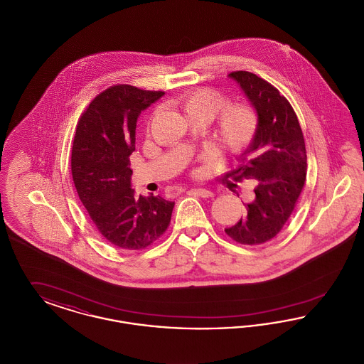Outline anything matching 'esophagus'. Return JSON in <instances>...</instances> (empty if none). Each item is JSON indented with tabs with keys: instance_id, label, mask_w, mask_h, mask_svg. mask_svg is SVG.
<instances>
[{
	"instance_id": "obj_1",
	"label": "esophagus",
	"mask_w": 364,
	"mask_h": 364,
	"mask_svg": "<svg viewBox=\"0 0 364 364\" xmlns=\"http://www.w3.org/2000/svg\"><path fill=\"white\" fill-rule=\"evenodd\" d=\"M190 192L193 195L200 196V198H211L213 196V192L206 190V188H191Z\"/></svg>"
}]
</instances>
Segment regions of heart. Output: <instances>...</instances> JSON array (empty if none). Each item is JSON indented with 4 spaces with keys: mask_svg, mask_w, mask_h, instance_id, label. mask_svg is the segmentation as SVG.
<instances>
[{
    "mask_svg": "<svg viewBox=\"0 0 364 364\" xmlns=\"http://www.w3.org/2000/svg\"><path fill=\"white\" fill-rule=\"evenodd\" d=\"M229 98L218 90L200 87L183 94L177 105L188 119H205L213 122L215 143L228 153L242 151L255 136L258 129V114L251 105L245 102L230 104Z\"/></svg>",
    "mask_w": 364,
    "mask_h": 364,
    "instance_id": "1",
    "label": "heart"
}]
</instances>
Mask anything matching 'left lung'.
Returning <instances> with one entry per match:
<instances>
[{"instance_id": "8db88e82", "label": "left lung", "mask_w": 364, "mask_h": 364, "mask_svg": "<svg viewBox=\"0 0 364 364\" xmlns=\"http://www.w3.org/2000/svg\"><path fill=\"white\" fill-rule=\"evenodd\" d=\"M235 79L258 113V129L242 164L228 176L257 180L247 213L225 233L236 242L258 245L276 237L291 217L306 184L307 154L294 107L276 87L255 73L235 70Z\"/></svg>"}]
</instances>
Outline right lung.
Instances as JSON below:
<instances>
[{"instance_id": "add662e5", "label": "right lung", "mask_w": 364, "mask_h": 364, "mask_svg": "<svg viewBox=\"0 0 364 364\" xmlns=\"http://www.w3.org/2000/svg\"><path fill=\"white\" fill-rule=\"evenodd\" d=\"M164 94L114 85L88 104L76 125L70 154L75 188L98 232L124 250L151 245L171 224L174 202L136 196L129 169L139 114Z\"/></svg>"}]
</instances>
